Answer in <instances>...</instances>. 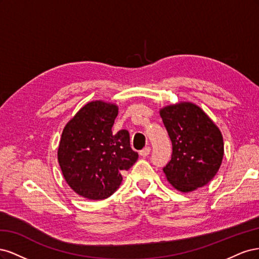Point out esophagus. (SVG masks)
I'll use <instances>...</instances> for the list:
<instances>
[{
    "label": "esophagus",
    "mask_w": 259,
    "mask_h": 259,
    "mask_svg": "<svg viewBox=\"0 0 259 259\" xmlns=\"http://www.w3.org/2000/svg\"><path fill=\"white\" fill-rule=\"evenodd\" d=\"M150 151H151V148L150 147H145L142 151L139 152V154L143 156V158H146V156H148L149 154H150Z\"/></svg>",
    "instance_id": "1"
}]
</instances>
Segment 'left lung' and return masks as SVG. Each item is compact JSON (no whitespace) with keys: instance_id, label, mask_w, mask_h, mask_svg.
Here are the masks:
<instances>
[{"instance_id":"obj_1","label":"left lung","mask_w":259,"mask_h":259,"mask_svg":"<svg viewBox=\"0 0 259 259\" xmlns=\"http://www.w3.org/2000/svg\"><path fill=\"white\" fill-rule=\"evenodd\" d=\"M173 153L163 168L169 184L182 192H191L215 177L224 158V140L217 125L202 109L180 101L160 109Z\"/></svg>"}]
</instances>
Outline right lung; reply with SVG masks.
I'll return each mask as SVG.
<instances>
[{"mask_svg":"<svg viewBox=\"0 0 259 259\" xmlns=\"http://www.w3.org/2000/svg\"><path fill=\"white\" fill-rule=\"evenodd\" d=\"M119 112L115 104L94 100L83 106L62 131L57 158L69 187L89 200H104L122 183V171L138 159L132 150L130 134H113Z\"/></svg>","mask_w":259,"mask_h":259,"instance_id":"right-lung-1","label":"right lung"}]
</instances>
